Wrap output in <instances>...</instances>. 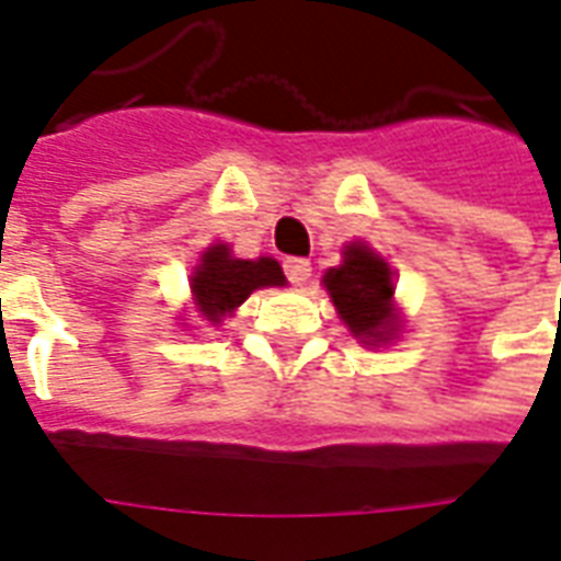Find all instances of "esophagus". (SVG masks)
Masks as SVG:
<instances>
[{"label": "esophagus", "mask_w": 561, "mask_h": 561, "mask_svg": "<svg viewBox=\"0 0 561 561\" xmlns=\"http://www.w3.org/2000/svg\"><path fill=\"white\" fill-rule=\"evenodd\" d=\"M285 276H288V282H294V285H302V282L312 276V264L306 259H297V255H291V259H285Z\"/></svg>", "instance_id": "obj_1"}]
</instances>
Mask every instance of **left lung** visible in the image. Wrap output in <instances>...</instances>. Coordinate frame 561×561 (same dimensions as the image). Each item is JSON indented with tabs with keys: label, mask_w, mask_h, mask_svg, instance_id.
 Instances as JSON below:
<instances>
[{
	"label": "left lung",
	"mask_w": 561,
	"mask_h": 561,
	"mask_svg": "<svg viewBox=\"0 0 561 561\" xmlns=\"http://www.w3.org/2000/svg\"><path fill=\"white\" fill-rule=\"evenodd\" d=\"M323 285L351 333L368 342H386L396 333L392 270L371 249L351 243L344 249V264L330 270Z\"/></svg>",
	"instance_id": "left-lung-1"
}]
</instances>
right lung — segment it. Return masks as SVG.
I'll return each instance as SVG.
<instances>
[{"label": "right lung", "mask_w": 561, "mask_h": 561, "mask_svg": "<svg viewBox=\"0 0 561 561\" xmlns=\"http://www.w3.org/2000/svg\"><path fill=\"white\" fill-rule=\"evenodd\" d=\"M270 285H285V276L276 261L231 259L228 247L219 243V247L207 249L202 255V264L193 273V300L207 321L219 323V318H226L240 302H247L255 288H270Z\"/></svg>", "instance_id": "add662e5"}]
</instances>
